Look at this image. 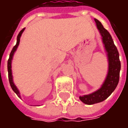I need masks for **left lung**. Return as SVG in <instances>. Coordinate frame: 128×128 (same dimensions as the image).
Returning a JSON list of instances; mask_svg holds the SVG:
<instances>
[{"label":"left lung","instance_id":"1","mask_svg":"<svg viewBox=\"0 0 128 128\" xmlns=\"http://www.w3.org/2000/svg\"><path fill=\"white\" fill-rule=\"evenodd\" d=\"M97 29L102 37V42L107 53L108 60V70L104 82L101 88L92 93L80 96L82 102L88 105L99 103L106 99L112 94L119 81V72L121 70V62L119 60L118 50L114 44L110 33L103 26L97 19L94 18Z\"/></svg>","mask_w":128,"mask_h":128}]
</instances>
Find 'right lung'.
I'll return each mask as SVG.
<instances>
[{"instance_id":"add662e5","label":"right lung","mask_w":128,"mask_h":128,"mask_svg":"<svg viewBox=\"0 0 128 128\" xmlns=\"http://www.w3.org/2000/svg\"><path fill=\"white\" fill-rule=\"evenodd\" d=\"M25 28H24L21 30L20 33L18 34V36H17V42H16V44L14 46V48H12V50L11 51V53L10 55V58L8 60V62H7V70H8V78H9V81H10V86L12 87V90L14 91L16 94H17L20 98V92L18 90V89L17 88V87L16 86V85L13 82V76H12V61L13 56H14V54L15 53V51L17 49L18 45H19V43H20V37L22 36V34L23 33L24 30Z\"/></svg>"}]
</instances>
